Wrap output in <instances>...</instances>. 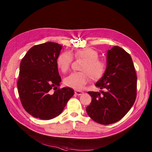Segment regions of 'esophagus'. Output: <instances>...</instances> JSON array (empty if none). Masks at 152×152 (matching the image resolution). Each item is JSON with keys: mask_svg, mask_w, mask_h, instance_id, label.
<instances>
[{"mask_svg": "<svg viewBox=\"0 0 152 152\" xmlns=\"http://www.w3.org/2000/svg\"><path fill=\"white\" fill-rule=\"evenodd\" d=\"M74 93H75V94L77 95H81L83 93L82 91H78V90H77V91H75V92Z\"/></svg>", "mask_w": 152, "mask_h": 152, "instance_id": "esophagus-1", "label": "esophagus"}]
</instances>
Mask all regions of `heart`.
I'll return each mask as SVG.
<instances>
[{
    "mask_svg": "<svg viewBox=\"0 0 152 152\" xmlns=\"http://www.w3.org/2000/svg\"><path fill=\"white\" fill-rule=\"evenodd\" d=\"M83 60L80 70L82 72H74L66 77L64 83L66 86L75 89H80L88 83L90 77L93 80L101 78L105 73L106 64L99 59L97 51L91 48L76 49L70 54L68 52L60 53L57 58V65L61 72L66 73L70 69L73 58Z\"/></svg>",
    "mask_w": 152,
    "mask_h": 152,
    "instance_id": "b5f03b06",
    "label": "heart"
}]
</instances>
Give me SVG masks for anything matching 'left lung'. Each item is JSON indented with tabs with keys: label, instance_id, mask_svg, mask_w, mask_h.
<instances>
[{
	"label": "left lung",
	"instance_id": "left-lung-1",
	"mask_svg": "<svg viewBox=\"0 0 152 152\" xmlns=\"http://www.w3.org/2000/svg\"><path fill=\"white\" fill-rule=\"evenodd\" d=\"M137 76L131 56L123 48L107 52V66L95 86L104 91H88L91 102L86 111L93 121L109 125L120 120L130 110L137 97Z\"/></svg>",
	"mask_w": 152,
	"mask_h": 152
}]
</instances>
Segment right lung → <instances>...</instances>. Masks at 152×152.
<instances>
[{
    "mask_svg": "<svg viewBox=\"0 0 152 152\" xmlns=\"http://www.w3.org/2000/svg\"><path fill=\"white\" fill-rule=\"evenodd\" d=\"M61 49L62 46L51 42L36 45L21 61L17 82L19 99L25 111L34 118L48 120L57 117L74 95L69 87L58 88L61 78L56 61Z\"/></svg>",
    "mask_w": 152,
    "mask_h": 152,
    "instance_id": "obj_1",
    "label": "right lung"
}]
</instances>
